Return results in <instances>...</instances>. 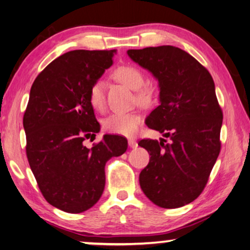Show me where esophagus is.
<instances>
[{
	"mask_svg": "<svg viewBox=\"0 0 250 250\" xmlns=\"http://www.w3.org/2000/svg\"><path fill=\"white\" fill-rule=\"evenodd\" d=\"M128 144H129V147L130 148H136L138 146L137 141L135 139H129L128 140Z\"/></svg>",
	"mask_w": 250,
	"mask_h": 250,
	"instance_id": "esophagus-1",
	"label": "esophagus"
}]
</instances>
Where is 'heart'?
<instances>
[{"mask_svg":"<svg viewBox=\"0 0 250 250\" xmlns=\"http://www.w3.org/2000/svg\"><path fill=\"white\" fill-rule=\"evenodd\" d=\"M113 77L131 89L136 91V100L140 105L149 106L155 102V91L150 85L144 84L145 77L141 70L136 66L124 65L114 69ZM88 102L95 111L104 110L105 95L102 81L96 80L89 85ZM141 125L140 114L136 112H115L103 122L104 130L113 135L132 136L138 131Z\"/></svg>","mask_w":250,"mask_h":250,"instance_id":"b5f03b06","label":"heart"}]
</instances>
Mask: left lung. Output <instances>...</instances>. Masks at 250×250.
Instances as JSON below:
<instances>
[{
    "mask_svg": "<svg viewBox=\"0 0 250 250\" xmlns=\"http://www.w3.org/2000/svg\"><path fill=\"white\" fill-rule=\"evenodd\" d=\"M128 55L159 82L161 105L149 114L147 125L169 138V143H138L150 156L139 175L140 188L156 206L181 208L203 192L220 154L223 114L213 78L177 47L130 49Z\"/></svg>",
    "mask_w": 250,
    "mask_h": 250,
    "instance_id": "obj_1",
    "label": "left lung"
}]
</instances>
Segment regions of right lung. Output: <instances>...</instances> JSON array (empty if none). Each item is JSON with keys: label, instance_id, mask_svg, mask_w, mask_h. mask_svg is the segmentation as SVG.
I'll return each mask as SVG.
<instances>
[{"label": "right lung", "instance_id": "add662e5", "mask_svg": "<svg viewBox=\"0 0 250 250\" xmlns=\"http://www.w3.org/2000/svg\"><path fill=\"white\" fill-rule=\"evenodd\" d=\"M115 50H73L59 56L33 82L23 115L25 152L37 184L51 206L81 213L98 202L105 186V164L124 154L126 139L100 131L88 87L112 65Z\"/></svg>", "mask_w": 250, "mask_h": 250}]
</instances>
